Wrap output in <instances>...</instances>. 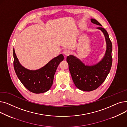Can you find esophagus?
Instances as JSON below:
<instances>
[{
	"label": "esophagus",
	"instance_id": "esophagus-1",
	"mask_svg": "<svg viewBox=\"0 0 127 127\" xmlns=\"http://www.w3.org/2000/svg\"><path fill=\"white\" fill-rule=\"evenodd\" d=\"M63 53H64V55L67 56L70 53V51L69 50H68V49H65V50H64Z\"/></svg>",
	"mask_w": 127,
	"mask_h": 127
}]
</instances>
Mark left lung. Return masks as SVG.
Wrapping results in <instances>:
<instances>
[{
  "label": "left lung",
  "instance_id": "left-lung-1",
  "mask_svg": "<svg viewBox=\"0 0 127 127\" xmlns=\"http://www.w3.org/2000/svg\"><path fill=\"white\" fill-rule=\"evenodd\" d=\"M91 21L93 24L102 26L95 19L92 18ZM97 28L103 32L106 43V52L101 61L94 65L88 66L72 55L66 58L75 85L78 89L83 91L90 92L99 87L109 74L112 64V44L108 33L101 27Z\"/></svg>",
  "mask_w": 127,
  "mask_h": 127
}]
</instances>
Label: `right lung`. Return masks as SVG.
<instances>
[{
    "instance_id": "obj_1",
    "label": "right lung",
    "mask_w": 127,
    "mask_h": 127,
    "mask_svg": "<svg viewBox=\"0 0 127 127\" xmlns=\"http://www.w3.org/2000/svg\"><path fill=\"white\" fill-rule=\"evenodd\" d=\"M14 68L16 74L25 87L35 94L45 93L51 87L58 66L64 59L61 54L52 59L44 67L36 70L26 69L20 64L13 49Z\"/></svg>"
}]
</instances>
